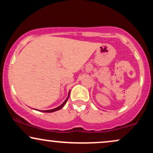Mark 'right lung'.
Masks as SVG:
<instances>
[{
    "label": "right lung",
    "mask_w": 153,
    "mask_h": 153,
    "mask_svg": "<svg viewBox=\"0 0 153 153\" xmlns=\"http://www.w3.org/2000/svg\"><path fill=\"white\" fill-rule=\"evenodd\" d=\"M69 96H70V91H69V93H68V97H67V99L65 100V101L64 102H63L62 104L60 105V106H59L58 107H57V108H53V109H50V110H45V111H41L42 112H46V113H51V112H54V111H58V110H59L60 109V108H62L63 106H65V103H67V101H68V98H69ZM37 110V109H36ZM40 111V110H39Z\"/></svg>",
    "instance_id": "add662e5"
}]
</instances>
